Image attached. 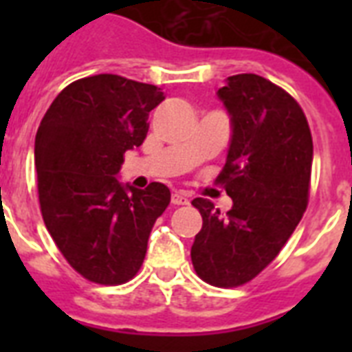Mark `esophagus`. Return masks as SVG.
I'll use <instances>...</instances> for the list:
<instances>
[{"instance_id":"34e87169","label":"esophagus","mask_w":352,"mask_h":352,"mask_svg":"<svg viewBox=\"0 0 352 352\" xmlns=\"http://www.w3.org/2000/svg\"><path fill=\"white\" fill-rule=\"evenodd\" d=\"M171 203L177 204V206H179V204H188V197L184 195V193L175 192L173 195H171Z\"/></svg>"}]
</instances>
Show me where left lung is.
<instances>
[{
    "label": "left lung",
    "instance_id": "1",
    "mask_svg": "<svg viewBox=\"0 0 352 352\" xmlns=\"http://www.w3.org/2000/svg\"><path fill=\"white\" fill-rule=\"evenodd\" d=\"M217 98L232 127L217 181L234 204L223 217L208 199H193L203 228L192 245V263L206 283L239 287L274 261L303 217L312 137L298 102L263 76H228Z\"/></svg>",
    "mask_w": 352,
    "mask_h": 352
}]
</instances>
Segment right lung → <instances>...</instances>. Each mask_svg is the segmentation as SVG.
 Instances as JSON below:
<instances>
[{
  "instance_id": "right-lung-1",
  "label": "right lung",
  "mask_w": 352,
  "mask_h": 352,
  "mask_svg": "<svg viewBox=\"0 0 352 352\" xmlns=\"http://www.w3.org/2000/svg\"><path fill=\"white\" fill-rule=\"evenodd\" d=\"M164 98L157 85L96 74L69 84L38 127L41 215L69 265L89 281H129L170 204L162 182L138 190L118 181L124 153L144 142L149 111Z\"/></svg>"
}]
</instances>
